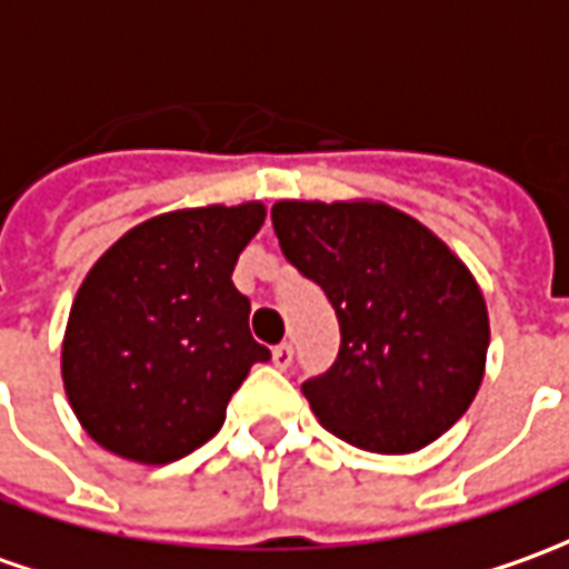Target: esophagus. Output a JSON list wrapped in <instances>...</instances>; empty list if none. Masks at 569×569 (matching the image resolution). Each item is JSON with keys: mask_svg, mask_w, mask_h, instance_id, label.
Segmentation results:
<instances>
[{"mask_svg": "<svg viewBox=\"0 0 569 569\" xmlns=\"http://www.w3.org/2000/svg\"><path fill=\"white\" fill-rule=\"evenodd\" d=\"M292 358H296V351H292L289 342H280V346L273 349V365L280 367V370H286V367L292 365Z\"/></svg>", "mask_w": 569, "mask_h": 569, "instance_id": "1", "label": "esophagus"}]
</instances>
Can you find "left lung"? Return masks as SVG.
<instances>
[{"mask_svg":"<svg viewBox=\"0 0 569 569\" xmlns=\"http://www.w3.org/2000/svg\"><path fill=\"white\" fill-rule=\"evenodd\" d=\"M283 254L339 317L336 365L301 386L320 427L373 455H411L477 398L489 311L477 277L430 227L377 199L270 211Z\"/></svg>","mask_w":569,"mask_h":569,"instance_id":"1","label":"left lung"}]
</instances>
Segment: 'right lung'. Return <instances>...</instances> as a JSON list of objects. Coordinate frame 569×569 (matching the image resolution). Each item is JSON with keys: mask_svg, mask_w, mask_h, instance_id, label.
Here are the masks:
<instances>
[{"mask_svg": "<svg viewBox=\"0 0 569 569\" xmlns=\"http://www.w3.org/2000/svg\"><path fill=\"white\" fill-rule=\"evenodd\" d=\"M264 218V202L177 208L92 264L61 339V380L96 446L171 463L223 427L230 396L270 358L230 280Z\"/></svg>", "mask_w": 569, "mask_h": 569, "instance_id": "obj_1", "label": "right lung"}]
</instances>
